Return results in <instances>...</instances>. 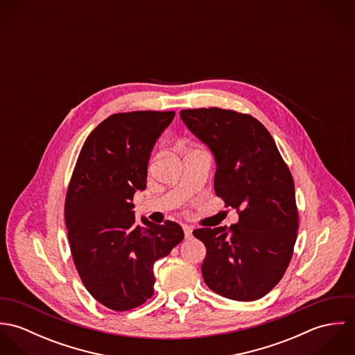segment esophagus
I'll list each match as a JSON object with an SVG mask.
<instances>
[{"mask_svg": "<svg viewBox=\"0 0 355 355\" xmlns=\"http://www.w3.org/2000/svg\"><path fill=\"white\" fill-rule=\"evenodd\" d=\"M183 231H184V238L186 239H191L193 236V228L190 225H183Z\"/></svg>", "mask_w": 355, "mask_h": 355, "instance_id": "1", "label": "esophagus"}]
</instances>
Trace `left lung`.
<instances>
[{"label": "left lung", "instance_id": "1", "mask_svg": "<svg viewBox=\"0 0 355 355\" xmlns=\"http://www.w3.org/2000/svg\"><path fill=\"white\" fill-rule=\"evenodd\" d=\"M187 128L214 155V191L238 210L230 228H200L206 286L250 302L283 277L294 252L298 210L291 172L269 131L250 114L220 107L180 110Z\"/></svg>", "mask_w": 355, "mask_h": 355}]
</instances>
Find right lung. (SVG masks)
Instances as JSON below:
<instances>
[{
	"label": "right lung",
	"instance_id": "obj_1",
	"mask_svg": "<svg viewBox=\"0 0 355 355\" xmlns=\"http://www.w3.org/2000/svg\"><path fill=\"white\" fill-rule=\"evenodd\" d=\"M175 112L116 113L87 137L65 198L71 253L87 291L100 304L125 311L154 294V262L184 232L178 223L135 221L134 194L146 189L153 148Z\"/></svg>",
	"mask_w": 355,
	"mask_h": 355
}]
</instances>
